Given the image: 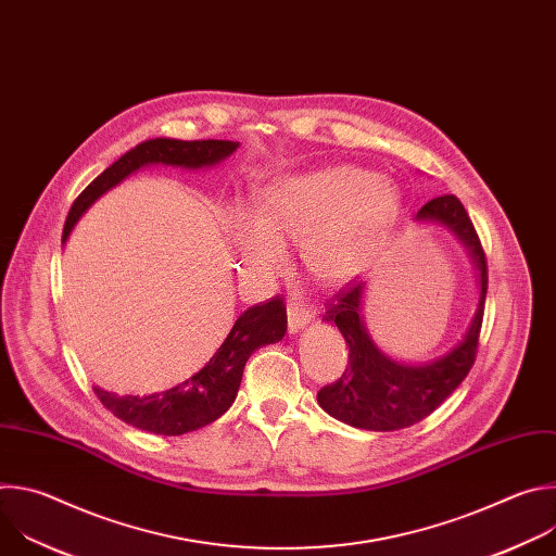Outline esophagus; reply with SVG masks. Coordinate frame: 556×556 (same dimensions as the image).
Listing matches in <instances>:
<instances>
[{"label": "esophagus", "mask_w": 556, "mask_h": 556, "mask_svg": "<svg viewBox=\"0 0 556 556\" xmlns=\"http://www.w3.org/2000/svg\"><path fill=\"white\" fill-rule=\"evenodd\" d=\"M312 319H314V312L305 303H301L296 299L288 301V330H290V334L301 332Z\"/></svg>", "instance_id": "34e87169"}]
</instances>
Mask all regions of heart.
I'll use <instances>...</instances> for the list:
<instances>
[{"label":"heart","instance_id":"heart-1","mask_svg":"<svg viewBox=\"0 0 556 556\" xmlns=\"http://www.w3.org/2000/svg\"><path fill=\"white\" fill-rule=\"evenodd\" d=\"M399 211V189L356 165H330L273 176L255 211L235 206L224 219L237 270L273 283L286 270V251L299 247L307 277L321 286L352 279Z\"/></svg>","mask_w":556,"mask_h":556}]
</instances>
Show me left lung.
I'll list each match as a JSON object with an SVG mask.
<instances>
[{"label":"left lung","instance_id":"obj_1","mask_svg":"<svg viewBox=\"0 0 556 556\" xmlns=\"http://www.w3.org/2000/svg\"><path fill=\"white\" fill-rule=\"evenodd\" d=\"M416 222L448 228L466 249L475 270H478V309L455 348L431 363L409 365L387 356L371 341L363 321L367 283L350 281L339 290L324 314V321L337 324L350 348V361L337 382L316 393V401L332 418L356 429L399 431L420 422L459 387L475 363V352H478L489 288L486 255L480 237L455 195L433 198L416 213Z\"/></svg>","mask_w":556,"mask_h":556}]
</instances>
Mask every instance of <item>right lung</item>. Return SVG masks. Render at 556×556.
Instances as JSON below:
<instances>
[{
  "instance_id": "obj_1",
  "label": "right lung",
  "mask_w": 556,
  "mask_h": 556,
  "mask_svg": "<svg viewBox=\"0 0 556 556\" xmlns=\"http://www.w3.org/2000/svg\"><path fill=\"white\" fill-rule=\"evenodd\" d=\"M240 142L232 140H176L151 138L110 165L99 178H94L84 193L78 195L67 213L63 226V244L76 222L110 189L121 185L134 172L149 165H169L182 169L215 167L217 163L237 151ZM286 305L279 296L268 303L253 305L240 314L224 343L208 358V363L187 378L185 382L149 395H118L94 387L99 401L123 422L155 433V435H182L215 422L235 403L242 374L251 354L283 339L286 334Z\"/></svg>"
}]
</instances>
